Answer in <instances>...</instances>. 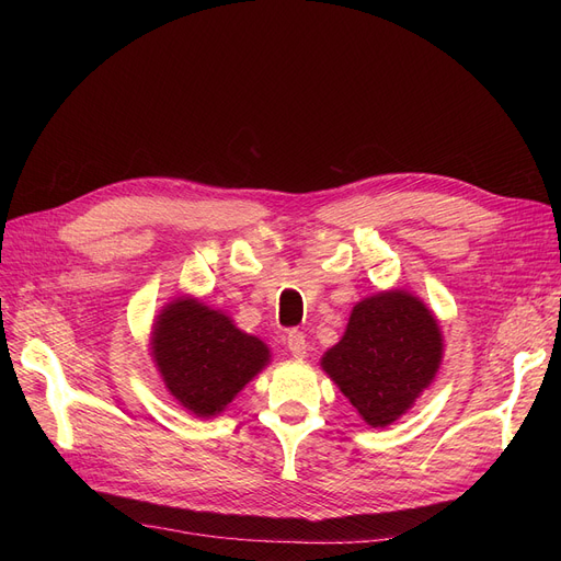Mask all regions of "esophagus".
Instances as JSON below:
<instances>
[{
  "label": "esophagus",
  "instance_id": "1",
  "mask_svg": "<svg viewBox=\"0 0 561 561\" xmlns=\"http://www.w3.org/2000/svg\"><path fill=\"white\" fill-rule=\"evenodd\" d=\"M286 345H288V350H290V355L296 357V359H305V357H307V341H305V334H302V332H298V330L288 332Z\"/></svg>",
  "mask_w": 561,
  "mask_h": 561
}]
</instances>
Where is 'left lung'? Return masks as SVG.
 Here are the masks:
<instances>
[{
  "label": "left lung",
  "mask_w": 561,
  "mask_h": 561,
  "mask_svg": "<svg viewBox=\"0 0 561 561\" xmlns=\"http://www.w3.org/2000/svg\"><path fill=\"white\" fill-rule=\"evenodd\" d=\"M444 350L434 311L407 288H389L352 307L320 368L366 425L389 427L432 387Z\"/></svg>",
  "instance_id": "obj_1"
}]
</instances>
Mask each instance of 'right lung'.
<instances>
[{
    "label": "right lung",
    "mask_w": 561,
    "mask_h": 561,
    "mask_svg": "<svg viewBox=\"0 0 561 561\" xmlns=\"http://www.w3.org/2000/svg\"><path fill=\"white\" fill-rule=\"evenodd\" d=\"M150 355L163 387L197 419H216L271 364V347L220 309L180 296L152 322Z\"/></svg>",
    "instance_id": "obj_1"
}]
</instances>
